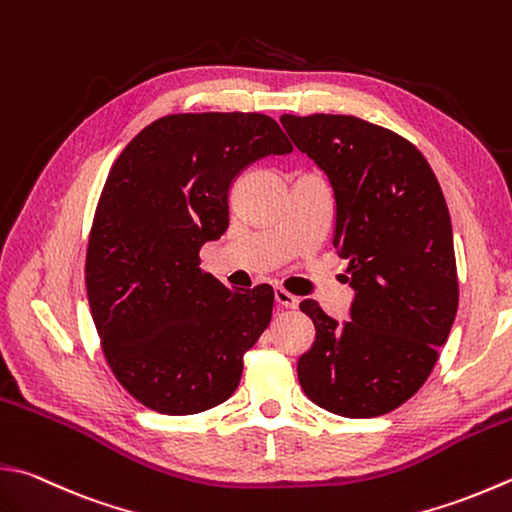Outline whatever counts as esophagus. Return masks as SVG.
<instances>
[{
  "instance_id": "esophagus-1",
  "label": "esophagus",
  "mask_w": 512,
  "mask_h": 512,
  "mask_svg": "<svg viewBox=\"0 0 512 512\" xmlns=\"http://www.w3.org/2000/svg\"><path fill=\"white\" fill-rule=\"evenodd\" d=\"M274 298H276L278 305L285 307V310H296V307H298V298L294 294L285 292V289H281V287H276Z\"/></svg>"
}]
</instances>
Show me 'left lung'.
<instances>
[{
    "label": "left lung",
    "instance_id": "obj_1",
    "mask_svg": "<svg viewBox=\"0 0 512 512\" xmlns=\"http://www.w3.org/2000/svg\"><path fill=\"white\" fill-rule=\"evenodd\" d=\"M298 151L330 180L332 245L354 289L350 321L303 301L314 345L298 381L316 406L370 419L406 403L430 376L459 307L452 225L435 171L406 138L354 115H283Z\"/></svg>",
    "mask_w": 512,
    "mask_h": 512
}]
</instances>
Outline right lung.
<instances>
[{"label": "right lung", "mask_w": 512, "mask_h": 512, "mask_svg": "<svg viewBox=\"0 0 512 512\" xmlns=\"http://www.w3.org/2000/svg\"><path fill=\"white\" fill-rule=\"evenodd\" d=\"M292 153L263 113H178L144 127L104 182L86 249V294L106 363L162 414L227 401L272 321L274 289H227L200 247L229 227V189L265 156Z\"/></svg>", "instance_id": "1"}]
</instances>
